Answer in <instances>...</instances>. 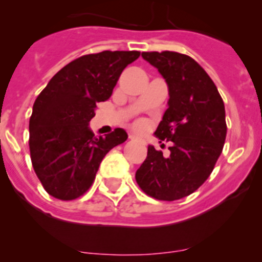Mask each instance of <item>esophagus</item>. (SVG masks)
I'll use <instances>...</instances> for the list:
<instances>
[{
  "mask_svg": "<svg viewBox=\"0 0 262 262\" xmlns=\"http://www.w3.org/2000/svg\"><path fill=\"white\" fill-rule=\"evenodd\" d=\"M129 139H130V141H137V142H142V139H141V138H138V137L133 136V134H130V136H129Z\"/></svg>",
  "mask_w": 262,
  "mask_h": 262,
  "instance_id": "obj_1",
  "label": "esophagus"
}]
</instances>
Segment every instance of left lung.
Segmentation results:
<instances>
[{
    "mask_svg": "<svg viewBox=\"0 0 262 262\" xmlns=\"http://www.w3.org/2000/svg\"><path fill=\"white\" fill-rule=\"evenodd\" d=\"M142 57L167 83L168 107L155 136L172 146L168 157L148 146L136 180L149 196L172 202L192 194L212 173L226 141V110L212 78L191 57L168 50Z\"/></svg>",
    "mask_w": 262,
    "mask_h": 262,
    "instance_id": "8db88e82",
    "label": "left lung"
}]
</instances>
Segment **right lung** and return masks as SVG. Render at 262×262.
I'll use <instances>...</instances> for the list:
<instances>
[{
  "mask_svg": "<svg viewBox=\"0 0 262 262\" xmlns=\"http://www.w3.org/2000/svg\"><path fill=\"white\" fill-rule=\"evenodd\" d=\"M139 55L136 50L82 55L55 73L36 97L29 147L34 171L49 195L60 200L81 196L105 155L126 141L124 129L96 137L89 124L97 102L112 96L124 68Z\"/></svg>",
  "mask_w": 262,
  "mask_h": 262,
  "instance_id": "right-lung-1",
  "label": "right lung"
}]
</instances>
